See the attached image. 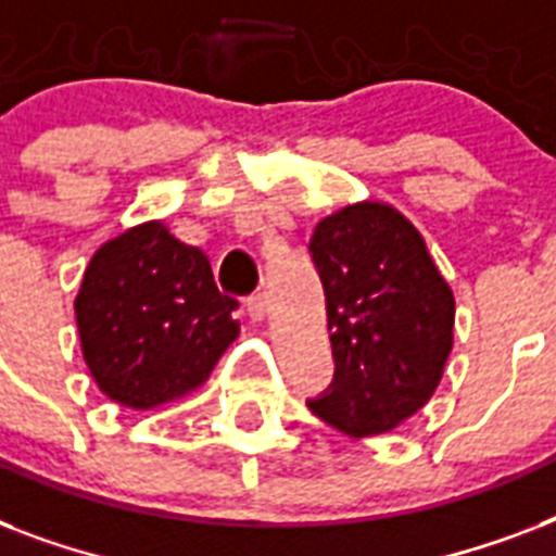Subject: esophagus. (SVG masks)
Masks as SVG:
<instances>
[{
	"label": "esophagus",
	"mask_w": 556,
	"mask_h": 556,
	"mask_svg": "<svg viewBox=\"0 0 556 556\" xmlns=\"http://www.w3.org/2000/svg\"><path fill=\"white\" fill-rule=\"evenodd\" d=\"M244 305H248V314H251L256 323H262L265 317H268V296H265V294L248 296V303H244Z\"/></svg>",
	"instance_id": "1"
}]
</instances>
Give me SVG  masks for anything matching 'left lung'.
<instances>
[{"mask_svg":"<svg viewBox=\"0 0 556 556\" xmlns=\"http://www.w3.org/2000/svg\"><path fill=\"white\" fill-rule=\"evenodd\" d=\"M338 378L312 413L352 439L383 435L439 389L456 296L418 227L387 201H355L314 230Z\"/></svg>","mask_w":556,"mask_h":556,"instance_id":"left-lung-1","label":"left lung"}]
</instances>
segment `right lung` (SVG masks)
<instances>
[{
  "mask_svg": "<svg viewBox=\"0 0 556 556\" xmlns=\"http://www.w3.org/2000/svg\"><path fill=\"white\" fill-rule=\"evenodd\" d=\"M233 308L236 300L218 294L207 256L161 218L100 244L74 296L89 375L109 401L138 413L207 383L239 338Z\"/></svg>",
  "mask_w": 556,
  "mask_h": 556,
  "instance_id": "add662e5",
  "label": "right lung"
}]
</instances>
